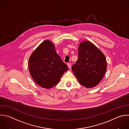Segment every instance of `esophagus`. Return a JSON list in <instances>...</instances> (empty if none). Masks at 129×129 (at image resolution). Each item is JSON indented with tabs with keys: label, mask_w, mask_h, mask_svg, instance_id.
Listing matches in <instances>:
<instances>
[{
	"label": "esophagus",
	"mask_w": 129,
	"mask_h": 129,
	"mask_svg": "<svg viewBox=\"0 0 129 129\" xmlns=\"http://www.w3.org/2000/svg\"><path fill=\"white\" fill-rule=\"evenodd\" d=\"M67 65H68V66L69 68L70 69H71V66H72L71 63H67Z\"/></svg>",
	"instance_id": "obj_1"
}]
</instances>
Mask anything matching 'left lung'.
Wrapping results in <instances>:
<instances>
[{"mask_svg": "<svg viewBox=\"0 0 129 129\" xmlns=\"http://www.w3.org/2000/svg\"><path fill=\"white\" fill-rule=\"evenodd\" d=\"M107 68L105 55L92 43L84 41L78 48V59L72 71L79 82L87 88L96 86L104 76Z\"/></svg>", "mask_w": 129, "mask_h": 129, "instance_id": "left-lung-1", "label": "left lung"}]
</instances>
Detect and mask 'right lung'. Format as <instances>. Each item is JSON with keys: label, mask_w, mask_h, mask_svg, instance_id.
Returning <instances> with one entry per match:
<instances>
[{"label": "right lung", "mask_w": 129, "mask_h": 129, "mask_svg": "<svg viewBox=\"0 0 129 129\" xmlns=\"http://www.w3.org/2000/svg\"><path fill=\"white\" fill-rule=\"evenodd\" d=\"M30 73L41 87L51 88L57 84L68 66L57 54L53 44L47 40L41 43L29 60Z\"/></svg>", "instance_id": "right-lung-1"}]
</instances>
